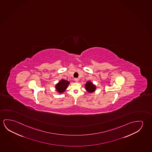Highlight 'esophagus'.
<instances>
[{
	"label": "esophagus",
	"mask_w": 152,
	"mask_h": 152,
	"mask_svg": "<svg viewBox=\"0 0 152 152\" xmlns=\"http://www.w3.org/2000/svg\"><path fill=\"white\" fill-rule=\"evenodd\" d=\"M75 80V82H78V80H79L78 79V78H75V80Z\"/></svg>",
	"instance_id": "34e87169"
}]
</instances>
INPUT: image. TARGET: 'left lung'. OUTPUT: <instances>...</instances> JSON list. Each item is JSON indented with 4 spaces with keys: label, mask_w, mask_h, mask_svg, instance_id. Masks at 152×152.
<instances>
[{
    "label": "left lung",
    "mask_w": 152,
    "mask_h": 152,
    "mask_svg": "<svg viewBox=\"0 0 152 152\" xmlns=\"http://www.w3.org/2000/svg\"><path fill=\"white\" fill-rule=\"evenodd\" d=\"M85 88L87 92L89 93H92L96 91V85L94 84L93 83L89 80L85 84Z\"/></svg>",
    "instance_id": "1"
}]
</instances>
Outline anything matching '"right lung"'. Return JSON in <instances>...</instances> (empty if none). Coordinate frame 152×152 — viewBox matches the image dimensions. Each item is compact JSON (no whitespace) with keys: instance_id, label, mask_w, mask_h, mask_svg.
I'll use <instances>...</instances> for the list:
<instances>
[{"instance_id":"add662e5","label":"right lung","mask_w":152,"mask_h":152,"mask_svg":"<svg viewBox=\"0 0 152 152\" xmlns=\"http://www.w3.org/2000/svg\"><path fill=\"white\" fill-rule=\"evenodd\" d=\"M69 84H70V82L67 80H64V79L60 80L58 83H57L55 85V86L57 93H59V94L63 93L66 90V89L67 88Z\"/></svg>"}]
</instances>
